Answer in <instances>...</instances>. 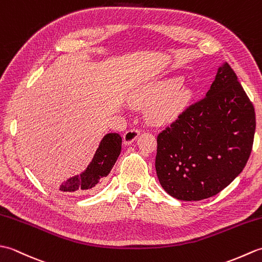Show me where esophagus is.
I'll return each mask as SVG.
<instances>
[{"label":"esophagus","mask_w":262,"mask_h":262,"mask_svg":"<svg viewBox=\"0 0 262 262\" xmlns=\"http://www.w3.org/2000/svg\"><path fill=\"white\" fill-rule=\"evenodd\" d=\"M138 135H140V132H138L137 129H135V128H134V129L127 130L125 134H124V136H122V138H124V144H125V145H129V144L134 143L137 140Z\"/></svg>","instance_id":"obj_1"}]
</instances>
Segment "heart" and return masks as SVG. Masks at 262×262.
<instances>
[{
  "label": "heart",
  "mask_w": 262,
  "mask_h": 262,
  "mask_svg": "<svg viewBox=\"0 0 262 262\" xmlns=\"http://www.w3.org/2000/svg\"><path fill=\"white\" fill-rule=\"evenodd\" d=\"M193 98L190 88L183 85L180 76L169 77L144 85L132 93L130 102L136 107H147L149 124L163 126L173 122L182 115Z\"/></svg>",
  "instance_id": "b5f03b06"
}]
</instances>
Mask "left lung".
I'll use <instances>...</instances> for the list:
<instances>
[{"label":"left lung","instance_id":"obj_1","mask_svg":"<svg viewBox=\"0 0 262 262\" xmlns=\"http://www.w3.org/2000/svg\"><path fill=\"white\" fill-rule=\"evenodd\" d=\"M254 132L253 104L225 62L206 97L159 134L155 169L161 186L186 202L215 196L244 169Z\"/></svg>","mask_w":262,"mask_h":262}]
</instances>
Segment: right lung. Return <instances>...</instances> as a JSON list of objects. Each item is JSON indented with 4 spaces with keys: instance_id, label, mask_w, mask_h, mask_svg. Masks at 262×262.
I'll use <instances>...</instances> for the list:
<instances>
[{
    "instance_id": "1",
    "label": "right lung",
    "mask_w": 262,
    "mask_h": 262,
    "mask_svg": "<svg viewBox=\"0 0 262 262\" xmlns=\"http://www.w3.org/2000/svg\"><path fill=\"white\" fill-rule=\"evenodd\" d=\"M121 151V137L117 133L104 135L99 144L93 159L82 173L70 178L63 182L59 190L71 194H85L90 192L115 165Z\"/></svg>"
}]
</instances>
